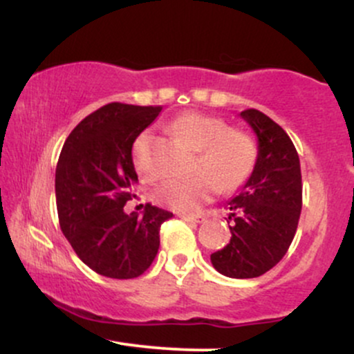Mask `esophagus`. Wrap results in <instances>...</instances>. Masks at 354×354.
Returning <instances> with one entry per match:
<instances>
[{
    "instance_id": "1",
    "label": "esophagus",
    "mask_w": 354,
    "mask_h": 354,
    "mask_svg": "<svg viewBox=\"0 0 354 354\" xmlns=\"http://www.w3.org/2000/svg\"><path fill=\"white\" fill-rule=\"evenodd\" d=\"M180 218L185 219V221H191V223H203L205 221V214H180Z\"/></svg>"
}]
</instances>
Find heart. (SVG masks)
I'll use <instances>...</instances> for the list:
<instances>
[{"label": "heart", "instance_id": "b5f03b06", "mask_svg": "<svg viewBox=\"0 0 354 354\" xmlns=\"http://www.w3.org/2000/svg\"><path fill=\"white\" fill-rule=\"evenodd\" d=\"M171 128L186 145L196 149L193 161L196 171L160 183L153 191L158 205L180 213H194L216 194L219 186L233 191L250 178L256 163V145L246 131L228 126L219 118L194 111L178 116ZM148 146V131L141 133L133 145V161L143 176L151 174Z\"/></svg>", "mask_w": 354, "mask_h": 354}]
</instances>
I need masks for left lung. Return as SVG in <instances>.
<instances>
[{
    "mask_svg": "<svg viewBox=\"0 0 354 354\" xmlns=\"http://www.w3.org/2000/svg\"><path fill=\"white\" fill-rule=\"evenodd\" d=\"M241 118L258 138V158L250 180L228 201V219L233 221L230 243L211 254L216 271L238 279L258 278L281 261L303 205L301 168L293 141L258 109H245Z\"/></svg>",
    "mask_w": 354,
    "mask_h": 354,
    "instance_id": "8db88e82",
    "label": "left lung"
}]
</instances>
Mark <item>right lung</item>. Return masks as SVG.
<instances>
[{
	"mask_svg": "<svg viewBox=\"0 0 354 354\" xmlns=\"http://www.w3.org/2000/svg\"><path fill=\"white\" fill-rule=\"evenodd\" d=\"M160 111L104 104L73 129L61 149L55 180L61 231L81 261L108 278L143 274L156 258L161 225L173 216L149 203L143 216L124 213L138 183L133 143Z\"/></svg>",
	"mask_w": 354,
	"mask_h": 354,
	"instance_id": "add662e5",
	"label": "right lung"
}]
</instances>
